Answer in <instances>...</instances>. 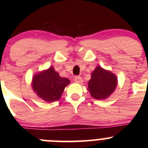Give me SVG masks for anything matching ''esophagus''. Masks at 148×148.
Wrapping results in <instances>:
<instances>
[{"label":"esophagus","mask_w":148,"mask_h":148,"mask_svg":"<svg viewBox=\"0 0 148 148\" xmlns=\"http://www.w3.org/2000/svg\"><path fill=\"white\" fill-rule=\"evenodd\" d=\"M74 81L77 83H82L83 80L81 77H79V76H76V77H74Z\"/></svg>","instance_id":"obj_1"}]
</instances>
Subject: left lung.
Returning <instances> with one entry per match:
<instances>
[{
	"label": "left lung",
	"mask_w": 148,
	"mask_h": 148,
	"mask_svg": "<svg viewBox=\"0 0 148 148\" xmlns=\"http://www.w3.org/2000/svg\"><path fill=\"white\" fill-rule=\"evenodd\" d=\"M91 77L88 83V90L96 99H106L114 92L117 86L116 76L99 66L92 73Z\"/></svg>",
	"instance_id": "left-lung-1"
}]
</instances>
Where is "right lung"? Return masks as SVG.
<instances>
[{"label": "right lung", "instance_id": "obj_1", "mask_svg": "<svg viewBox=\"0 0 148 148\" xmlns=\"http://www.w3.org/2000/svg\"><path fill=\"white\" fill-rule=\"evenodd\" d=\"M69 80L59 75L53 67L41 71L33 79V89L39 97L46 102L56 101L61 97Z\"/></svg>", "mask_w": 148, "mask_h": 148}]
</instances>
